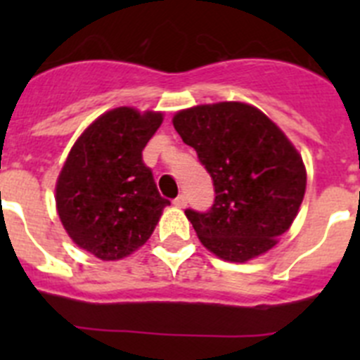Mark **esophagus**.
I'll list each match as a JSON object with an SVG mask.
<instances>
[{
    "label": "esophagus",
    "mask_w": 360,
    "mask_h": 360,
    "mask_svg": "<svg viewBox=\"0 0 360 360\" xmlns=\"http://www.w3.org/2000/svg\"><path fill=\"white\" fill-rule=\"evenodd\" d=\"M173 203H174V205H176V207H180V209L186 207V205H187V198H186V195H178L176 198L173 200Z\"/></svg>",
    "instance_id": "esophagus-1"
}]
</instances>
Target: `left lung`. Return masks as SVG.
<instances>
[{"label": "left lung", "mask_w": 360, "mask_h": 360, "mask_svg": "<svg viewBox=\"0 0 360 360\" xmlns=\"http://www.w3.org/2000/svg\"><path fill=\"white\" fill-rule=\"evenodd\" d=\"M173 126L212 178L207 212L186 216L205 249L243 263L266 252L290 229L307 189V169L285 133L245 103L178 111Z\"/></svg>", "instance_id": "1"}]
</instances>
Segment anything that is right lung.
Masks as SVG:
<instances>
[{"label": "right lung", "mask_w": 360, "mask_h": 360, "mask_svg": "<svg viewBox=\"0 0 360 360\" xmlns=\"http://www.w3.org/2000/svg\"><path fill=\"white\" fill-rule=\"evenodd\" d=\"M162 113L115 108L77 139L57 178L56 203L73 243L115 262L148 241L169 200L162 198L142 151Z\"/></svg>", "instance_id": "1"}]
</instances>
